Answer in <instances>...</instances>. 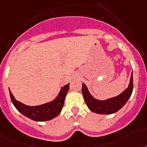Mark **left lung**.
Returning a JSON list of instances; mask_svg holds the SVG:
<instances>
[{"label":"left lung","instance_id":"8db88e82","mask_svg":"<svg viewBox=\"0 0 147 147\" xmlns=\"http://www.w3.org/2000/svg\"><path fill=\"white\" fill-rule=\"evenodd\" d=\"M133 91V75L131 73L129 85L119 96L105 100H96L90 94L85 84H82V94L86 104L90 111L98 114H113L121 109L127 102Z\"/></svg>","mask_w":147,"mask_h":147}]
</instances>
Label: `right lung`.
I'll return each mask as SVG.
<instances>
[{
	"label": "right lung",
	"instance_id": "1",
	"mask_svg": "<svg viewBox=\"0 0 147 147\" xmlns=\"http://www.w3.org/2000/svg\"><path fill=\"white\" fill-rule=\"evenodd\" d=\"M69 89V84H66L61 88L58 96L53 101L34 107L27 106L20 101H17L10 90L9 95L13 104L20 113L34 121H44L53 119L60 113Z\"/></svg>",
	"mask_w": 147,
	"mask_h": 147
}]
</instances>
